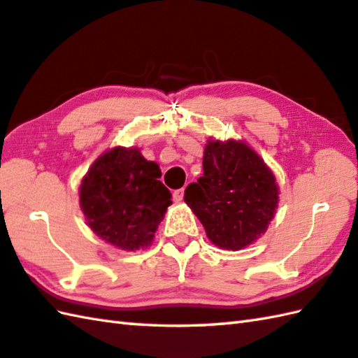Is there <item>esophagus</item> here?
Segmentation results:
<instances>
[{
	"label": "esophagus",
	"mask_w": 358,
	"mask_h": 358,
	"mask_svg": "<svg viewBox=\"0 0 358 358\" xmlns=\"http://www.w3.org/2000/svg\"><path fill=\"white\" fill-rule=\"evenodd\" d=\"M185 197V189H177V191H173V200L175 201H181Z\"/></svg>",
	"instance_id": "34e87169"
}]
</instances>
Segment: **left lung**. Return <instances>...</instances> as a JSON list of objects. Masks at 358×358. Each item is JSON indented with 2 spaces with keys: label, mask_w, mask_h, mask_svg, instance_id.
<instances>
[{
  "label": "left lung",
  "mask_w": 358,
  "mask_h": 358,
  "mask_svg": "<svg viewBox=\"0 0 358 358\" xmlns=\"http://www.w3.org/2000/svg\"><path fill=\"white\" fill-rule=\"evenodd\" d=\"M214 245L241 250L265 233L275 217L278 186L261 157L241 141H209L203 177L185 191Z\"/></svg>",
  "instance_id": "obj_1"
}]
</instances>
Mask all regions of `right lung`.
Masks as SVG:
<instances>
[{"label": "right lung", "instance_id": "right-lung-1", "mask_svg": "<svg viewBox=\"0 0 358 358\" xmlns=\"http://www.w3.org/2000/svg\"><path fill=\"white\" fill-rule=\"evenodd\" d=\"M159 177L158 164L138 149L115 147L97 158L80 185V206L90 228L121 250L150 245L172 203Z\"/></svg>", "mask_w": 358, "mask_h": 358}]
</instances>
